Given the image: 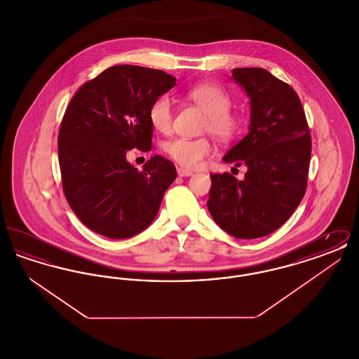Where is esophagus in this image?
Wrapping results in <instances>:
<instances>
[{
    "mask_svg": "<svg viewBox=\"0 0 359 359\" xmlns=\"http://www.w3.org/2000/svg\"><path fill=\"white\" fill-rule=\"evenodd\" d=\"M177 175L180 177H186V176H191L192 171H188V170H184V168H177Z\"/></svg>",
    "mask_w": 359,
    "mask_h": 359,
    "instance_id": "1",
    "label": "esophagus"
}]
</instances>
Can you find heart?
I'll list each match as a JSON object with an SVG mask.
<instances>
[{
	"label": "heart",
	"mask_w": 359,
	"mask_h": 359,
	"mask_svg": "<svg viewBox=\"0 0 359 359\" xmlns=\"http://www.w3.org/2000/svg\"><path fill=\"white\" fill-rule=\"evenodd\" d=\"M188 98L205 113L203 130L212 136L229 141L241 129V118L230 111L231 97L226 90L217 85L195 86L188 90ZM149 121L154 130L170 133L173 123V107L167 95L157 98L149 110ZM165 152L177 164L186 168H198L212 154V144L208 138H186L177 137L165 144Z\"/></svg>",
	"instance_id": "obj_1"
}]
</instances>
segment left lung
Here are the masks:
<instances>
[{"label": "left lung", "instance_id": "obj_1", "mask_svg": "<svg viewBox=\"0 0 359 359\" xmlns=\"http://www.w3.org/2000/svg\"><path fill=\"white\" fill-rule=\"evenodd\" d=\"M231 79L250 100L249 133L223 156L245 165L243 180L211 176L207 207L215 223L239 239L272 234L290 219L307 187L311 135L290 85L264 69H234Z\"/></svg>", "mask_w": 359, "mask_h": 359}]
</instances>
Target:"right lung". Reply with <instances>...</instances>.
<instances>
[{
	"mask_svg": "<svg viewBox=\"0 0 359 359\" xmlns=\"http://www.w3.org/2000/svg\"><path fill=\"white\" fill-rule=\"evenodd\" d=\"M175 83L160 69L113 66L86 82L67 106L57 138L63 191L94 233L130 238L154 222L176 168L154 156L138 171L126 152L151 151V106Z\"/></svg>",
	"mask_w": 359,
	"mask_h": 359,
	"instance_id": "right-lung-1",
	"label": "right lung"
}]
</instances>
